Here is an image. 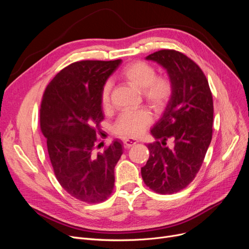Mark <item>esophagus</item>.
<instances>
[{
    "instance_id": "34e87169",
    "label": "esophagus",
    "mask_w": 249,
    "mask_h": 249,
    "mask_svg": "<svg viewBox=\"0 0 249 249\" xmlns=\"http://www.w3.org/2000/svg\"><path fill=\"white\" fill-rule=\"evenodd\" d=\"M124 147L125 148H130L131 146H133L134 144H136V140L133 139V138H126L124 139Z\"/></svg>"
}]
</instances>
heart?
Here are the masks:
<instances>
[{
  "mask_svg": "<svg viewBox=\"0 0 249 249\" xmlns=\"http://www.w3.org/2000/svg\"><path fill=\"white\" fill-rule=\"evenodd\" d=\"M120 78L130 88L140 90L141 96L155 112H160L173 93V84L166 75H156L155 69L149 63L136 60L121 70ZM110 82L104 84L101 91V102L104 109L110 108ZM152 118L146 109H140L119 116L115 125L116 134L124 137H137L150 125Z\"/></svg>",
  "mask_w": 249,
  "mask_h": 249,
  "instance_id": "1",
  "label": "heart"
}]
</instances>
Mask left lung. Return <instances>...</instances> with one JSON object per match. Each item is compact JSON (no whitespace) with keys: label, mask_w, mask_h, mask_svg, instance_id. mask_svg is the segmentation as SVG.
Returning a JSON list of instances; mask_svg holds the SVG:
<instances>
[{"label":"left lung","mask_w":249,"mask_h":249,"mask_svg":"<svg viewBox=\"0 0 249 249\" xmlns=\"http://www.w3.org/2000/svg\"><path fill=\"white\" fill-rule=\"evenodd\" d=\"M145 58L166 70L173 93L150 130L156 141L147 144L149 159L141 176L149 189L169 195L185 189L203 163L212 140L213 98L199 65L181 52L162 49ZM168 138L174 139V148L166 146Z\"/></svg>","instance_id":"1"}]
</instances>
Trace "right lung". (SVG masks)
Wrapping results in <instances>:
<instances>
[{"label": "right lung", "instance_id": "right-lung-1", "mask_svg": "<svg viewBox=\"0 0 249 249\" xmlns=\"http://www.w3.org/2000/svg\"><path fill=\"white\" fill-rule=\"evenodd\" d=\"M122 60H82L61 70L46 87L40 129L60 186L73 198L95 204L114 189V168L123 153L118 140L95 153L97 129L104 119L101 91Z\"/></svg>", "mask_w": 249, "mask_h": 249}]
</instances>
